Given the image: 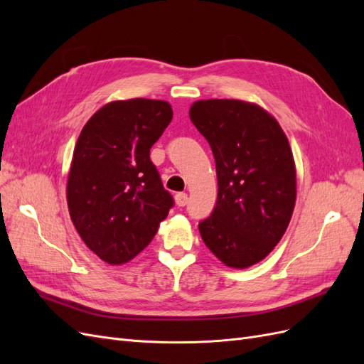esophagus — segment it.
Masks as SVG:
<instances>
[{"label":"esophagus","instance_id":"34e87169","mask_svg":"<svg viewBox=\"0 0 364 364\" xmlns=\"http://www.w3.org/2000/svg\"><path fill=\"white\" fill-rule=\"evenodd\" d=\"M174 199H176V205H178V206H185L186 203H188V194H186V193H178V194H176Z\"/></svg>","mask_w":364,"mask_h":364}]
</instances>
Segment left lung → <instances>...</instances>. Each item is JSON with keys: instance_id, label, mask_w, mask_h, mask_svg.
I'll return each mask as SVG.
<instances>
[{"instance_id": "obj_1", "label": "left lung", "mask_w": 364, "mask_h": 364, "mask_svg": "<svg viewBox=\"0 0 364 364\" xmlns=\"http://www.w3.org/2000/svg\"><path fill=\"white\" fill-rule=\"evenodd\" d=\"M190 118L211 146L217 202L199 223L202 240L226 266L266 258L287 229L296 200L293 153L278 121L257 105L200 100Z\"/></svg>"}]
</instances>
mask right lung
<instances>
[{
  "label": "right lung",
  "instance_id": "1",
  "mask_svg": "<svg viewBox=\"0 0 364 364\" xmlns=\"http://www.w3.org/2000/svg\"><path fill=\"white\" fill-rule=\"evenodd\" d=\"M173 118L162 100L105 105L80 132L68 176V209L77 232L109 264L130 261L149 246L174 205L150 149Z\"/></svg>",
  "mask_w": 364,
  "mask_h": 364
}]
</instances>
